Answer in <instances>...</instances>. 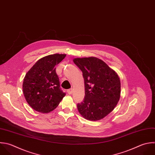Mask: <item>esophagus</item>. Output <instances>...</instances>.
Returning <instances> with one entry per match:
<instances>
[{"mask_svg": "<svg viewBox=\"0 0 155 155\" xmlns=\"http://www.w3.org/2000/svg\"><path fill=\"white\" fill-rule=\"evenodd\" d=\"M67 93H68L69 94H72V93H73V89H72V88H70V89H68V90H67Z\"/></svg>", "mask_w": 155, "mask_h": 155, "instance_id": "esophagus-1", "label": "esophagus"}]
</instances>
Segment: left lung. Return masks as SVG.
I'll list each match as a JSON object with an SVG mask.
<instances>
[{"instance_id":"left-lung-1","label":"left lung","mask_w":155,"mask_h":155,"mask_svg":"<svg viewBox=\"0 0 155 155\" xmlns=\"http://www.w3.org/2000/svg\"><path fill=\"white\" fill-rule=\"evenodd\" d=\"M73 62L82 71L85 85V97L78 104V111L90 120L102 119L114 110L120 99L119 78L98 58H75Z\"/></svg>"}]
</instances>
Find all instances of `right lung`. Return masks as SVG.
<instances>
[{
  "label": "right lung",
  "mask_w": 155,
  "mask_h": 155,
  "mask_svg": "<svg viewBox=\"0 0 155 155\" xmlns=\"http://www.w3.org/2000/svg\"><path fill=\"white\" fill-rule=\"evenodd\" d=\"M66 54L45 56L31 68L23 82V93L29 105L35 110L47 113L54 110L65 93L60 87L56 67Z\"/></svg>",
  "instance_id": "add662e5"
}]
</instances>
